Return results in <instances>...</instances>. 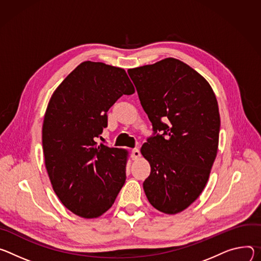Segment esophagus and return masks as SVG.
I'll return each mask as SVG.
<instances>
[{"label":"esophagus","mask_w":261,"mask_h":261,"mask_svg":"<svg viewBox=\"0 0 261 261\" xmlns=\"http://www.w3.org/2000/svg\"><path fill=\"white\" fill-rule=\"evenodd\" d=\"M140 155H141V153H140V150H139L138 148H134V149L132 150V159H133V160L139 159Z\"/></svg>","instance_id":"obj_1"}]
</instances>
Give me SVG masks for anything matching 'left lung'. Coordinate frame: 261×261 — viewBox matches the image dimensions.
I'll list each match as a JSON object with an SVG mask.
<instances>
[{
  "mask_svg": "<svg viewBox=\"0 0 261 261\" xmlns=\"http://www.w3.org/2000/svg\"><path fill=\"white\" fill-rule=\"evenodd\" d=\"M127 72L153 130L141 148L151 167L144 192L158 211L180 213L205 188L217 156L216 95L203 76L174 58Z\"/></svg>",
  "mask_w": 261,
  "mask_h": 261,
  "instance_id": "left-lung-1",
  "label": "left lung"
}]
</instances>
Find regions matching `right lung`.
Returning <instances> with one entry per match:
<instances>
[{"label":"right lung","mask_w":261,"mask_h":261,"mask_svg":"<svg viewBox=\"0 0 261 261\" xmlns=\"http://www.w3.org/2000/svg\"><path fill=\"white\" fill-rule=\"evenodd\" d=\"M135 88L124 69L81 63L58 87L42 125V149L53 189L63 205L87 219L106 213L125 182V150L99 144L109 109Z\"/></svg>","instance_id":"1"}]
</instances>
